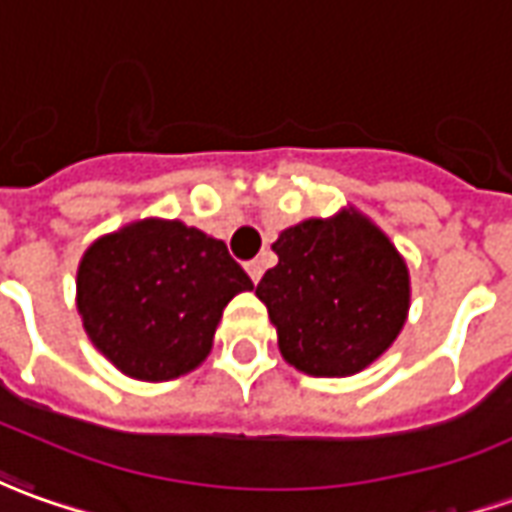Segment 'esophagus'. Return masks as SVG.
<instances>
[{"instance_id": "esophagus-1", "label": "esophagus", "mask_w": 512, "mask_h": 512, "mask_svg": "<svg viewBox=\"0 0 512 512\" xmlns=\"http://www.w3.org/2000/svg\"><path fill=\"white\" fill-rule=\"evenodd\" d=\"M246 271H249L252 283H257V280L263 277V260H249V263H246Z\"/></svg>"}]
</instances>
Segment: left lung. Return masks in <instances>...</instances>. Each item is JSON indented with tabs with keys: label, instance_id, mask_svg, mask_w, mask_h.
Instances as JSON below:
<instances>
[{
	"label": "left lung",
	"instance_id": "1",
	"mask_svg": "<svg viewBox=\"0 0 512 512\" xmlns=\"http://www.w3.org/2000/svg\"><path fill=\"white\" fill-rule=\"evenodd\" d=\"M271 249L280 260L255 294L288 364L322 378L353 375L395 342L409 311V271L367 218H311L285 229Z\"/></svg>",
	"mask_w": 512,
	"mask_h": 512
}]
</instances>
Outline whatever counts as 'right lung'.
Listing matches in <instances>:
<instances>
[{
  "mask_svg": "<svg viewBox=\"0 0 512 512\" xmlns=\"http://www.w3.org/2000/svg\"><path fill=\"white\" fill-rule=\"evenodd\" d=\"M252 288L224 241L179 221H142L89 246L78 311L117 370L170 381L207 358L224 305Z\"/></svg>",
  "mask_w": 512,
  "mask_h": 512,
  "instance_id": "add662e5",
  "label": "right lung"
}]
</instances>
